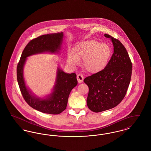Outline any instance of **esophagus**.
<instances>
[{
  "label": "esophagus",
  "instance_id": "esophagus-1",
  "mask_svg": "<svg viewBox=\"0 0 151 151\" xmlns=\"http://www.w3.org/2000/svg\"><path fill=\"white\" fill-rule=\"evenodd\" d=\"M77 78L78 83H82L83 81V77L82 74H79L77 75Z\"/></svg>",
  "mask_w": 151,
  "mask_h": 151
}]
</instances>
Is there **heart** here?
<instances>
[{"label": "heart", "instance_id": "1", "mask_svg": "<svg viewBox=\"0 0 151 151\" xmlns=\"http://www.w3.org/2000/svg\"><path fill=\"white\" fill-rule=\"evenodd\" d=\"M111 49L104 43L95 40H88L77 44L73 54L68 56L69 64L76 66L79 60H84L83 67L87 72L95 74L101 72L106 66L111 56Z\"/></svg>", "mask_w": 151, "mask_h": 151}]
</instances>
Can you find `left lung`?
Here are the masks:
<instances>
[{"instance_id": "obj_1", "label": "left lung", "mask_w": 151, "mask_h": 151, "mask_svg": "<svg viewBox=\"0 0 151 151\" xmlns=\"http://www.w3.org/2000/svg\"><path fill=\"white\" fill-rule=\"evenodd\" d=\"M114 46V53L102 71L85 78L88 87L87 105L93 112L112 109L122 102L129 86L132 65L126 49L119 40L108 34Z\"/></svg>"}]
</instances>
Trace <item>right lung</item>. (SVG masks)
Returning a JSON list of instances; mask_svg holds the SVG:
<instances>
[{
	"mask_svg": "<svg viewBox=\"0 0 151 151\" xmlns=\"http://www.w3.org/2000/svg\"><path fill=\"white\" fill-rule=\"evenodd\" d=\"M63 36V32H61L42 35L30 41L24 48L17 66V79L24 100L33 109L43 113L59 114L66 109L70 93L77 85V76L76 73H66L58 68L53 92L45 98H41L33 95L26 86L23 77L24 64L28 56L44 52L58 53Z\"/></svg>",
	"mask_w": 151,
	"mask_h": 151,
	"instance_id": "obj_1",
	"label": "right lung"
}]
</instances>
